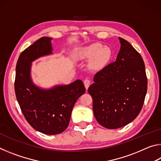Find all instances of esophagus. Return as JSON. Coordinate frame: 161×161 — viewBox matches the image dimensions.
Instances as JSON below:
<instances>
[{
  "instance_id": "obj_1",
  "label": "esophagus",
  "mask_w": 161,
  "mask_h": 161,
  "mask_svg": "<svg viewBox=\"0 0 161 161\" xmlns=\"http://www.w3.org/2000/svg\"><path fill=\"white\" fill-rule=\"evenodd\" d=\"M90 80H88V79H86V80H84V86H85L86 89H88V87L90 85Z\"/></svg>"
}]
</instances>
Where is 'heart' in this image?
I'll return each instance as SVG.
<instances>
[{"instance_id": "heart-1", "label": "heart", "mask_w": 161, "mask_h": 161, "mask_svg": "<svg viewBox=\"0 0 161 161\" xmlns=\"http://www.w3.org/2000/svg\"><path fill=\"white\" fill-rule=\"evenodd\" d=\"M112 50L109 47L100 43H92L84 47L76 48L74 57L77 60L89 59L88 67L92 71L102 69L112 58Z\"/></svg>"}]
</instances>
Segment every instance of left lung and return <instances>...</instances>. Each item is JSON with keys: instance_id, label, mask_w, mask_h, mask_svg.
<instances>
[{"instance_id": "8db88e82", "label": "left lung", "mask_w": 161, "mask_h": 161, "mask_svg": "<svg viewBox=\"0 0 161 161\" xmlns=\"http://www.w3.org/2000/svg\"><path fill=\"white\" fill-rule=\"evenodd\" d=\"M119 39L121 47L116 61L97 72L88 89L95 118L109 129L126 126L137 117L148 84L142 57L126 40Z\"/></svg>"}]
</instances>
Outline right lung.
I'll return each instance as SVG.
<instances>
[{
	"instance_id": "add662e5",
	"label": "right lung",
	"mask_w": 161,
	"mask_h": 161,
	"mask_svg": "<svg viewBox=\"0 0 161 161\" xmlns=\"http://www.w3.org/2000/svg\"><path fill=\"white\" fill-rule=\"evenodd\" d=\"M49 37H42L20 54L16 64L15 92L22 112L31 126L47 135L59 134L69 125L77 100L85 92L82 81L50 89L37 86L31 77L32 62L53 54Z\"/></svg>"
}]
</instances>
